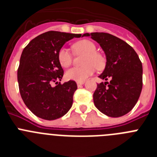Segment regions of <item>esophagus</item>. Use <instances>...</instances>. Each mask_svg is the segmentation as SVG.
Segmentation results:
<instances>
[{"instance_id":"obj_1","label":"esophagus","mask_w":157,"mask_h":157,"mask_svg":"<svg viewBox=\"0 0 157 157\" xmlns=\"http://www.w3.org/2000/svg\"><path fill=\"white\" fill-rule=\"evenodd\" d=\"M83 84H84V82H77L78 87H80L81 86H82Z\"/></svg>"}]
</instances>
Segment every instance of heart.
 <instances>
[{"mask_svg":"<svg viewBox=\"0 0 157 157\" xmlns=\"http://www.w3.org/2000/svg\"><path fill=\"white\" fill-rule=\"evenodd\" d=\"M74 48L77 53L85 54L82 67H72L66 71L67 79L75 82H84L95 72V69L104 68L105 58L101 53L97 52V46L90 40H81L74 45ZM57 59L59 64L63 67H68L72 63V55L65 47H62L57 52Z\"/></svg>","mask_w":157,"mask_h":157,"instance_id":"1","label":"heart"}]
</instances>
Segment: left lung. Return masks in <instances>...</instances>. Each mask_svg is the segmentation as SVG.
I'll return each mask as SVG.
<instances>
[{
    "instance_id": "obj_1",
    "label": "left lung",
    "mask_w": 157,
    "mask_h": 157,
    "mask_svg": "<svg viewBox=\"0 0 157 157\" xmlns=\"http://www.w3.org/2000/svg\"><path fill=\"white\" fill-rule=\"evenodd\" d=\"M99 43L106 56V66L100 75L105 82L94 94L96 108L110 117H120L136 105L142 89V64L137 52L126 41L108 33L82 34Z\"/></svg>"
}]
</instances>
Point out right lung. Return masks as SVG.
Here are the masks:
<instances>
[{
    "label": "right lung",
    "mask_w": 157,
    "mask_h": 157,
    "mask_svg": "<svg viewBox=\"0 0 157 157\" xmlns=\"http://www.w3.org/2000/svg\"><path fill=\"white\" fill-rule=\"evenodd\" d=\"M82 34L48 31L30 41L22 52L17 71L20 95L36 116L54 120L64 116L73 103L77 90L75 81L61 84L63 70L57 52L67 41ZM56 82V87L51 86Z\"/></svg>",
    "instance_id": "right-lung-1"
}]
</instances>
